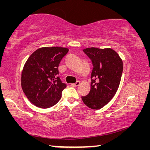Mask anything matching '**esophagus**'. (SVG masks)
Instances as JSON below:
<instances>
[{"label":"esophagus","instance_id":"1","mask_svg":"<svg viewBox=\"0 0 150 150\" xmlns=\"http://www.w3.org/2000/svg\"><path fill=\"white\" fill-rule=\"evenodd\" d=\"M79 85H80V81H77L75 83H73V84H71V86L72 87H78Z\"/></svg>","mask_w":150,"mask_h":150}]
</instances>
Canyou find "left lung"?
<instances>
[{
    "label": "left lung",
    "mask_w": 150,
    "mask_h": 150,
    "mask_svg": "<svg viewBox=\"0 0 150 150\" xmlns=\"http://www.w3.org/2000/svg\"><path fill=\"white\" fill-rule=\"evenodd\" d=\"M83 52L91 59L93 69L90 92L81 98L88 108L98 110L106 105L118 90L123 71L122 60L111 48L87 47Z\"/></svg>",
    "instance_id": "1"
}]
</instances>
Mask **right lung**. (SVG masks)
Listing matches in <instances>:
<instances>
[{"label":"right lung","instance_id":"add662e5","mask_svg":"<svg viewBox=\"0 0 150 150\" xmlns=\"http://www.w3.org/2000/svg\"><path fill=\"white\" fill-rule=\"evenodd\" d=\"M68 52L67 47H40L25 63L21 75L22 88L28 99L37 107L50 108L60 100L66 85L57 77L58 67Z\"/></svg>","mask_w":150,"mask_h":150}]
</instances>
